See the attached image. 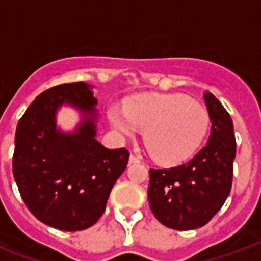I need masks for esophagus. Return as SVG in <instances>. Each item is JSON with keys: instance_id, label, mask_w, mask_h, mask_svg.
<instances>
[{"instance_id": "obj_1", "label": "esophagus", "mask_w": 261, "mask_h": 261, "mask_svg": "<svg viewBox=\"0 0 261 261\" xmlns=\"http://www.w3.org/2000/svg\"><path fill=\"white\" fill-rule=\"evenodd\" d=\"M128 161H130V164H135V163H139V159L138 157H135V155L131 154L130 159H128Z\"/></svg>"}]
</instances>
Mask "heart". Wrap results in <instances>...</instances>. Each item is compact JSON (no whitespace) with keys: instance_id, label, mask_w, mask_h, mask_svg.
<instances>
[{"instance_id":"heart-1","label":"heart","mask_w":261,"mask_h":261,"mask_svg":"<svg viewBox=\"0 0 261 261\" xmlns=\"http://www.w3.org/2000/svg\"><path fill=\"white\" fill-rule=\"evenodd\" d=\"M111 124L126 137L145 130L143 142L151 157L163 164L190 159L208 128V114L182 94H141L126 102V110L112 107Z\"/></svg>"}]
</instances>
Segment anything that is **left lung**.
Listing matches in <instances>:
<instances>
[{
	"label": "left lung",
	"instance_id": "obj_1",
	"mask_svg": "<svg viewBox=\"0 0 261 261\" xmlns=\"http://www.w3.org/2000/svg\"><path fill=\"white\" fill-rule=\"evenodd\" d=\"M211 133L194 159L168 169H150L149 204L155 218L174 230L204 226L230 194L236 138L233 120L214 94L203 93Z\"/></svg>",
	"mask_w": 261,
	"mask_h": 261
}]
</instances>
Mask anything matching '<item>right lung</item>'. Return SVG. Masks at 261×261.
<instances>
[{
  "label": "right lung",
  "mask_w": 261,
  "mask_h": 261,
  "mask_svg": "<svg viewBox=\"0 0 261 261\" xmlns=\"http://www.w3.org/2000/svg\"><path fill=\"white\" fill-rule=\"evenodd\" d=\"M96 106L92 85L62 84L39 94L16 128L13 176L20 195L40 222L59 230H84L97 222L128 163L127 149H108L96 138ZM62 106L79 112L74 130L58 126Z\"/></svg>",
  "instance_id": "obj_1"
}]
</instances>
